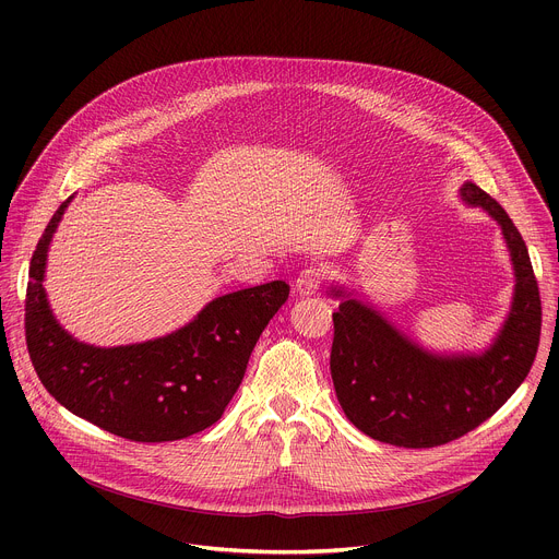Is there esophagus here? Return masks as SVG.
<instances>
[{"label": "esophagus", "instance_id": "esophagus-1", "mask_svg": "<svg viewBox=\"0 0 559 559\" xmlns=\"http://www.w3.org/2000/svg\"><path fill=\"white\" fill-rule=\"evenodd\" d=\"M325 274H328V270H325L321 263H311L309 267H305V270L298 274V278H296V283H294V289H296L300 296H309V294H313L318 287L323 285Z\"/></svg>", "mask_w": 559, "mask_h": 559}]
</instances>
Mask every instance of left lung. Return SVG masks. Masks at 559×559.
Instances as JSON below:
<instances>
[{
    "instance_id": "obj_1",
    "label": "left lung",
    "mask_w": 559,
    "mask_h": 559,
    "mask_svg": "<svg viewBox=\"0 0 559 559\" xmlns=\"http://www.w3.org/2000/svg\"><path fill=\"white\" fill-rule=\"evenodd\" d=\"M462 199L502 225L518 281L511 313L487 354L429 356L354 298L332 313L330 369L338 403L362 433L393 447H440L480 427L524 382L537 354L542 300L524 238L475 183L462 188Z\"/></svg>"
}]
</instances>
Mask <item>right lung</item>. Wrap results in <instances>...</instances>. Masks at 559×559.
I'll use <instances>...</instances> for the list:
<instances>
[{
    "mask_svg": "<svg viewBox=\"0 0 559 559\" xmlns=\"http://www.w3.org/2000/svg\"><path fill=\"white\" fill-rule=\"evenodd\" d=\"M68 201L48 221L28 270L24 330L41 384L74 416L126 440L170 442L212 427L289 285L272 281L225 294L158 341L112 349L76 343L57 325L41 287L48 243Z\"/></svg>",
    "mask_w": 559,
    "mask_h": 559,
    "instance_id": "obj_1",
    "label": "right lung"
}]
</instances>
